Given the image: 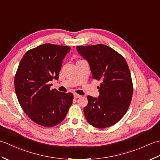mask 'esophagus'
<instances>
[{
	"label": "esophagus",
	"mask_w": 160,
	"mask_h": 160,
	"mask_svg": "<svg viewBox=\"0 0 160 160\" xmlns=\"http://www.w3.org/2000/svg\"><path fill=\"white\" fill-rule=\"evenodd\" d=\"M73 97H74V98H79L81 97V96H80V95L77 94V93H74L73 94Z\"/></svg>",
	"instance_id": "obj_1"
}]
</instances>
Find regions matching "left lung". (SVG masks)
Segmentation results:
<instances>
[{"label": "left lung", "instance_id": "obj_1", "mask_svg": "<svg viewBox=\"0 0 160 160\" xmlns=\"http://www.w3.org/2000/svg\"><path fill=\"white\" fill-rule=\"evenodd\" d=\"M78 53L89 64L93 79L100 80V96H88L84 108L87 122L100 128L120 120L130 106L133 87L130 70L124 58L108 46H78Z\"/></svg>", "mask_w": 160, "mask_h": 160}]
</instances>
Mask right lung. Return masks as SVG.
I'll list each match as a JSON object with an SVG mask.
<instances>
[{"instance_id": "1", "label": "right lung", "mask_w": 160, "mask_h": 160, "mask_svg": "<svg viewBox=\"0 0 160 160\" xmlns=\"http://www.w3.org/2000/svg\"><path fill=\"white\" fill-rule=\"evenodd\" d=\"M71 48L47 43L23 56L14 78L20 107L35 123L46 127L60 124L72 104L71 93L51 89L49 81L58 80L64 58Z\"/></svg>"}]
</instances>
